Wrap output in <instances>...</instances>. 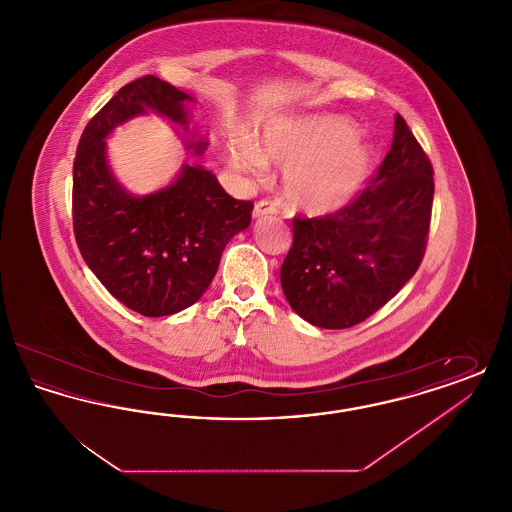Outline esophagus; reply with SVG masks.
Here are the masks:
<instances>
[{"label": "esophagus", "mask_w": 512, "mask_h": 512, "mask_svg": "<svg viewBox=\"0 0 512 512\" xmlns=\"http://www.w3.org/2000/svg\"><path fill=\"white\" fill-rule=\"evenodd\" d=\"M278 213V207L276 203H272L270 199H261L255 203V209H253V217L255 219H261V217H267V215H274Z\"/></svg>", "instance_id": "1"}]
</instances>
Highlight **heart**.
<instances>
[{"mask_svg": "<svg viewBox=\"0 0 512 512\" xmlns=\"http://www.w3.org/2000/svg\"><path fill=\"white\" fill-rule=\"evenodd\" d=\"M242 171L263 174L267 161L286 167L284 197L288 205L328 215L361 194L376 169V147L343 117L315 115L270 124L259 147L240 140L230 149Z\"/></svg>", "mask_w": 512, "mask_h": 512, "instance_id": "heart-1", "label": "heart"}]
</instances>
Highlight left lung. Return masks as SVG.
Listing matches in <instances>:
<instances>
[{
    "mask_svg": "<svg viewBox=\"0 0 512 512\" xmlns=\"http://www.w3.org/2000/svg\"><path fill=\"white\" fill-rule=\"evenodd\" d=\"M432 201V163L395 115L390 151L357 199L326 217H293V244L280 268L293 311L328 330L374 315L420 267Z\"/></svg>",
    "mask_w": 512,
    "mask_h": 512,
    "instance_id": "obj_1",
    "label": "left lung"
}]
</instances>
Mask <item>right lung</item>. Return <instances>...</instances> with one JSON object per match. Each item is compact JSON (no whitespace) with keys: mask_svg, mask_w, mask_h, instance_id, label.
Listing matches in <instances>:
<instances>
[{"mask_svg":"<svg viewBox=\"0 0 512 512\" xmlns=\"http://www.w3.org/2000/svg\"><path fill=\"white\" fill-rule=\"evenodd\" d=\"M190 99L157 76L122 86L86 124L73 167V228L90 270L115 299L144 317L174 315L213 282L230 238L251 222L253 201L234 199L201 165H184L171 186L130 195L113 178L105 138L147 111L186 126ZM188 147L201 155L205 140Z\"/></svg>","mask_w":512,"mask_h":512,"instance_id":"right-lung-1","label":"right lung"}]
</instances>
